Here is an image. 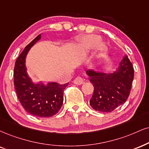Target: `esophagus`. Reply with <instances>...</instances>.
Segmentation results:
<instances>
[{"label": "esophagus", "mask_w": 149, "mask_h": 149, "mask_svg": "<svg viewBox=\"0 0 149 149\" xmlns=\"http://www.w3.org/2000/svg\"><path fill=\"white\" fill-rule=\"evenodd\" d=\"M84 81H85L84 78L82 77L79 76V77H77L74 79V81H73V82H74V84H77V85H81V84L84 83Z\"/></svg>", "instance_id": "1"}]
</instances>
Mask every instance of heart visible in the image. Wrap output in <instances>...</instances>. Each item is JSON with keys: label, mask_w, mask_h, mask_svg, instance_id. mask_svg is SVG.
<instances>
[{"label": "heart", "mask_w": 149, "mask_h": 149, "mask_svg": "<svg viewBox=\"0 0 149 149\" xmlns=\"http://www.w3.org/2000/svg\"><path fill=\"white\" fill-rule=\"evenodd\" d=\"M101 41V38L100 36H95V35H91V36H88L84 38V40L83 41V45H84V47L87 49H90V48H93L96 46V45L100 43V41ZM98 49L100 51V52H102L105 49V46L103 44H101L98 46Z\"/></svg>", "instance_id": "obj_1"}]
</instances>
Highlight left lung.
Returning <instances> with one entry per match:
<instances>
[{
	"mask_svg": "<svg viewBox=\"0 0 149 149\" xmlns=\"http://www.w3.org/2000/svg\"><path fill=\"white\" fill-rule=\"evenodd\" d=\"M86 73L94 86L90 105L95 111L110 113L127 100L134 78V69L127 55L113 73L88 70Z\"/></svg>",
	"mask_w": 149,
	"mask_h": 149,
	"instance_id": "8db88e82",
	"label": "left lung"
}]
</instances>
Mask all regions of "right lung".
I'll use <instances>...</instances> for the list:
<instances>
[{
    "label": "right lung",
    "mask_w": 149,
    "mask_h": 149,
    "mask_svg": "<svg viewBox=\"0 0 149 149\" xmlns=\"http://www.w3.org/2000/svg\"><path fill=\"white\" fill-rule=\"evenodd\" d=\"M41 38L38 35L24 48L16 61L14 70V84L20 103L27 113L39 117H49L56 115L63 105V92L68 83L55 82L45 85L34 84L29 77L25 66V58L31 47Z\"/></svg>",
    "instance_id": "obj_1"
}]
</instances>
